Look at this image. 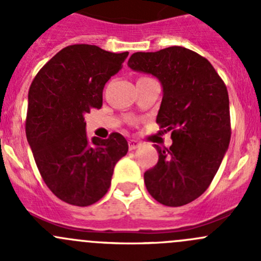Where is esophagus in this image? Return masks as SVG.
<instances>
[{
    "instance_id": "obj_1",
    "label": "esophagus",
    "mask_w": 261,
    "mask_h": 261,
    "mask_svg": "<svg viewBox=\"0 0 261 261\" xmlns=\"http://www.w3.org/2000/svg\"><path fill=\"white\" fill-rule=\"evenodd\" d=\"M141 144L136 140H128V149L130 150H135L138 147H140Z\"/></svg>"
}]
</instances>
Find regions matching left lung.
<instances>
[{"mask_svg": "<svg viewBox=\"0 0 261 261\" xmlns=\"http://www.w3.org/2000/svg\"><path fill=\"white\" fill-rule=\"evenodd\" d=\"M127 65L162 83L156 122L172 131L169 149L155 145L159 160L144 174L147 192L164 206H184L208 188L228 149L227 88L206 58L183 46L135 53Z\"/></svg>", "mask_w": 261, "mask_h": 261, "instance_id": "obj_1", "label": "left lung"}]
</instances>
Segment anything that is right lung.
<instances>
[{"mask_svg":"<svg viewBox=\"0 0 261 261\" xmlns=\"http://www.w3.org/2000/svg\"><path fill=\"white\" fill-rule=\"evenodd\" d=\"M127 55L87 44L67 46L39 70L29 89V145L46 186L69 204L99 201L111 186L116 163L127 154L121 134L89 140L84 121L91 109H101L105 84Z\"/></svg>","mask_w":261,"mask_h":261,"instance_id":"1","label":"right lung"}]
</instances>
